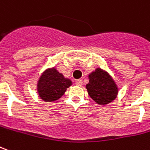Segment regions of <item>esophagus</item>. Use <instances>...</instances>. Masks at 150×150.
I'll list each match as a JSON object with an SVG mask.
<instances>
[{
  "label": "esophagus",
  "mask_w": 150,
  "mask_h": 150,
  "mask_svg": "<svg viewBox=\"0 0 150 150\" xmlns=\"http://www.w3.org/2000/svg\"><path fill=\"white\" fill-rule=\"evenodd\" d=\"M75 84L77 86H81L83 84V81L82 79H78V80H76L75 81Z\"/></svg>",
  "instance_id": "esophagus-1"
}]
</instances>
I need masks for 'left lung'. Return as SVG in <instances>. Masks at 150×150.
Returning a JSON list of instances; mask_svg holds the SVG:
<instances>
[{
	"mask_svg": "<svg viewBox=\"0 0 150 150\" xmlns=\"http://www.w3.org/2000/svg\"><path fill=\"white\" fill-rule=\"evenodd\" d=\"M86 88L92 99L100 105H106L115 100L118 94V88L107 72L97 68L89 75V83Z\"/></svg>",
	"mask_w": 150,
	"mask_h": 150,
	"instance_id": "1",
	"label": "left lung"
}]
</instances>
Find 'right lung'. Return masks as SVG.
I'll list each match as a JSON object with an SVG mask.
<instances>
[{
    "mask_svg": "<svg viewBox=\"0 0 150 150\" xmlns=\"http://www.w3.org/2000/svg\"><path fill=\"white\" fill-rule=\"evenodd\" d=\"M71 85V81L52 68L46 70L39 79L37 84L39 96L45 101H55L59 99Z\"/></svg>",
    "mask_w": 150,
    "mask_h": 150,
    "instance_id": "add662e5",
    "label": "right lung"
}]
</instances>
